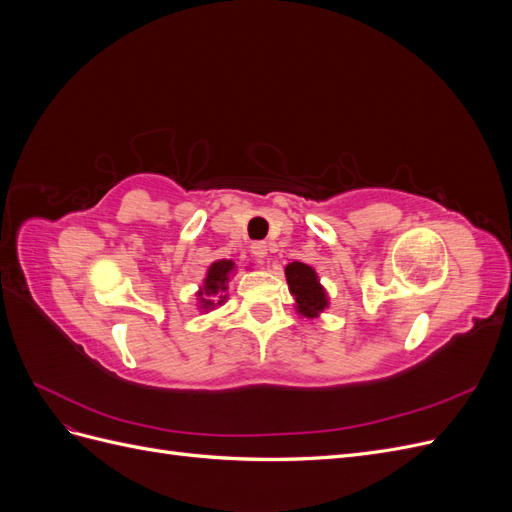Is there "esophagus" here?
I'll list each match as a JSON object with an SVG mask.
<instances>
[{
  "label": "esophagus",
  "mask_w": 512,
  "mask_h": 512,
  "mask_svg": "<svg viewBox=\"0 0 512 512\" xmlns=\"http://www.w3.org/2000/svg\"><path fill=\"white\" fill-rule=\"evenodd\" d=\"M267 252H269V245H267L265 241L252 243V254H254L258 260H265V258H267Z\"/></svg>",
  "instance_id": "esophagus-1"
}]
</instances>
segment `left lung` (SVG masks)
<instances>
[{
  "instance_id": "8db88e82",
  "label": "left lung",
  "mask_w": 512,
  "mask_h": 512,
  "mask_svg": "<svg viewBox=\"0 0 512 512\" xmlns=\"http://www.w3.org/2000/svg\"><path fill=\"white\" fill-rule=\"evenodd\" d=\"M288 290L294 297V309L297 314L314 320L318 318L324 309L329 307V294L318 280V273L314 267L305 265V262L294 260L284 269Z\"/></svg>"
}]
</instances>
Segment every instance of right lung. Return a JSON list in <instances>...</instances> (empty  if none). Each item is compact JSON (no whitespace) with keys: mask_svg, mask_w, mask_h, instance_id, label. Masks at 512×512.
Returning a JSON list of instances; mask_svg holds the SVG:
<instances>
[{"mask_svg":"<svg viewBox=\"0 0 512 512\" xmlns=\"http://www.w3.org/2000/svg\"><path fill=\"white\" fill-rule=\"evenodd\" d=\"M235 271H237V265L232 260L220 258V260L211 262V267L207 269V275L203 280V286H200L196 292L200 312H211V309L226 303L228 282H230V277L235 275Z\"/></svg>","mask_w":512,"mask_h":512,"instance_id":"1","label":"right lung"}]
</instances>
